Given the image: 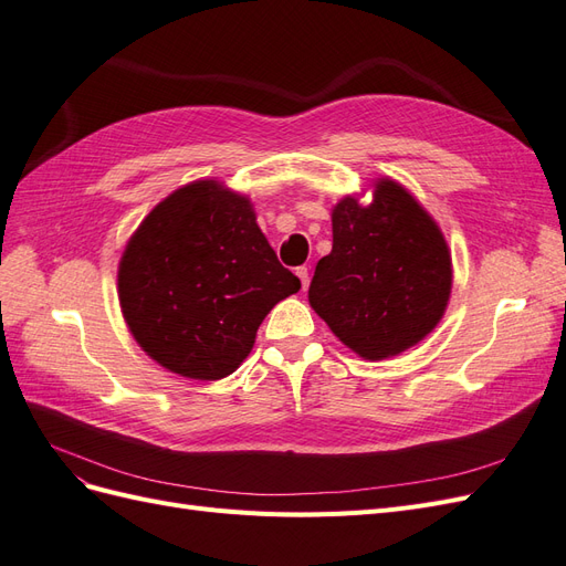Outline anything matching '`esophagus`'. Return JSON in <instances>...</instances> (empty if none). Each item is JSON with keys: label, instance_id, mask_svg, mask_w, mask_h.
<instances>
[{"label": "esophagus", "instance_id": "1", "mask_svg": "<svg viewBox=\"0 0 566 566\" xmlns=\"http://www.w3.org/2000/svg\"><path fill=\"white\" fill-rule=\"evenodd\" d=\"M297 276H300V281H302V287L306 290V287H310V269H306V266H297Z\"/></svg>", "mask_w": 566, "mask_h": 566}]
</instances>
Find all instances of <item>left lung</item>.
<instances>
[{
	"instance_id": "8db88e82",
	"label": "left lung",
	"mask_w": 566,
	"mask_h": 566,
	"mask_svg": "<svg viewBox=\"0 0 566 566\" xmlns=\"http://www.w3.org/2000/svg\"><path fill=\"white\" fill-rule=\"evenodd\" d=\"M449 295L447 241L406 188L382 179L368 208L335 205L333 250L316 264L310 302L349 349L375 361L413 347Z\"/></svg>"
}]
</instances>
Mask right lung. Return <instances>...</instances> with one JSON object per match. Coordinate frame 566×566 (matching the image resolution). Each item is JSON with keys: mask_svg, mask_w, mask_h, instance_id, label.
I'll use <instances>...</instances> for the list:
<instances>
[{"mask_svg": "<svg viewBox=\"0 0 566 566\" xmlns=\"http://www.w3.org/2000/svg\"><path fill=\"white\" fill-rule=\"evenodd\" d=\"M119 304L144 352L184 378L231 375L264 316L302 287L254 221L248 198L188 184L132 235L117 271Z\"/></svg>", "mask_w": 566, "mask_h": 566, "instance_id": "1", "label": "right lung"}]
</instances>
